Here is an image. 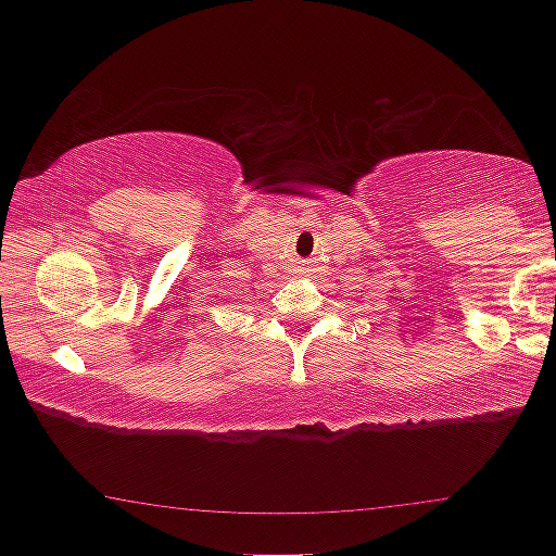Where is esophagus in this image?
<instances>
[{
  "instance_id": "34e87169",
  "label": "esophagus",
  "mask_w": 556,
  "mask_h": 556,
  "mask_svg": "<svg viewBox=\"0 0 556 556\" xmlns=\"http://www.w3.org/2000/svg\"><path fill=\"white\" fill-rule=\"evenodd\" d=\"M296 264H300V269H304V264H307V262H296Z\"/></svg>"
}]
</instances>
